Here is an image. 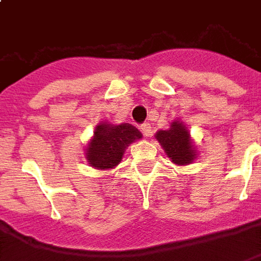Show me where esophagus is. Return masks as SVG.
Wrapping results in <instances>:
<instances>
[{"label":"esophagus","instance_id":"esophagus-1","mask_svg":"<svg viewBox=\"0 0 261 261\" xmlns=\"http://www.w3.org/2000/svg\"><path fill=\"white\" fill-rule=\"evenodd\" d=\"M141 131H142V134L145 137H151V134H152V130H151V125L148 124V123H145V124H142L141 127Z\"/></svg>","mask_w":261,"mask_h":261}]
</instances>
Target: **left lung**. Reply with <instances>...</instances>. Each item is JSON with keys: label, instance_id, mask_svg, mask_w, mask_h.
Instances as JSON below:
<instances>
[{"label": "left lung", "instance_id": "left-lung-1", "mask_svg": "<svg viewBox=\"0 0 261 261\" xmlns=\"http://www.w3.org/2000/svg\"><path fill=\"white\" fill-rule=\"evenodd\" d=\"M156 141L164 148L166 156L177 166L190 165L197 159V149L190 131L180 120H173L168 130H159L155 134Z\"/></svg>", "mask_w": 261, "mask_h": 261}]
</instances>
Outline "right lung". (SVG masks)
I'll return each mask as SVG.
<instances>
[{
  "mask_svg": "<svg viewBox=\"0 0 261 261\" xmlns=\"http://www.w3.org/2000/svg\"><path fill=\"white\" fill-rule=\"evenodd\" d=\"M140 138L142 134L134 125L103 121L95 127L93 136L88 141L85 158L93 169H113L121 162L127 147Z\"/></svg>",
  "mask_w": 261,
  "mask_h": 261,
  "instance_id": "1",
  "label": "right lung"
}]
</instances>
